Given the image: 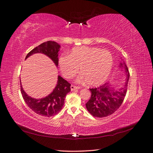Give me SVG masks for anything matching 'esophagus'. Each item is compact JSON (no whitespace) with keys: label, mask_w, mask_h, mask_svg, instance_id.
<instances>
[{"label":"esophagus","mask_w":153,"mask_h":153,"mask_svg":"<svg viewBox=\"0 0 153 153\" xmlns=\"http://www.w3.org/2000/svg\"><path fill=\"white\" fill-rule=\"evenodd\" d=\"M79 88H80L79 87L76 86V85H71V91H75V90H76V89H78Z\"/></svg>","instance_id":"1"}]
</instances>
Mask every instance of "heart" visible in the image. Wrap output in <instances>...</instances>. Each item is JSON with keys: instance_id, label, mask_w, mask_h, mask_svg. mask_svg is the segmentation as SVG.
<instances>
[{"instance_id": "1", "label": "heart", "mask_w": 153, "mask_h": 153, "mask_svg": "<svg viewBox=\"0 0 153 153\" xmlns=\"http://www.w3.org/2000/svg\"><path fill=\"white\" fill-rule=\"evenodd\" d=\"M63 75L72 78L80 71V82L90 85L103 84L112 71L113 57L109 51L95 47H80L72 49L69 55H62L59 60Z\"/></svg>"}]
</instances>
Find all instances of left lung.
Returning a JSON list of instances; mask_svg holds the SVG:
<instances>
[{
    "label": "left lung",
    "instance_id": "left-lung-1",
    "mask_svg": "<svg viewBox=\"0 0 153 153\" xmlns=\"http://www.w3.org/2000/svg\"><path fill=\"white\" fill-rule=\"evenodd\" d=\"M120 67H123L126 76V81L123 87L116 91L111 87L108 83H105L100 87L89 89L91 96L85 105L92 116L101 118L108 116L122 105L126 94L129 73L124 62L120 63Z\"/></svg>",
    "mask_w": 153,
    "mask_h": 153
}]
</instances>
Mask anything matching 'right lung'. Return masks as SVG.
Segmentation results:
<instances>
[{
    "label": "right lung",
    "instance_id": "add662e5",
    "mask_svg": "<svg viewBox=\"0 0 153 153\" xmlns=\"http://www.w3.org/2000/svg\"><path fill=\"white\" fill-rule=\"evenodd\" d=\"M60 45L55 41H48L32 49L27 53L25 59L36 53H41L49 57L57 66L58 52ZM71 84L61 76H58L57 84L53 92L48 96L41 99H34L27 95L20 84L22 97L27 106L35 113L43 117H50L57 114L61 110L66 96L70 92Z\"/></svg>",
    "mask_w": 153,
    "mask_h": 153
}]
</instances>
